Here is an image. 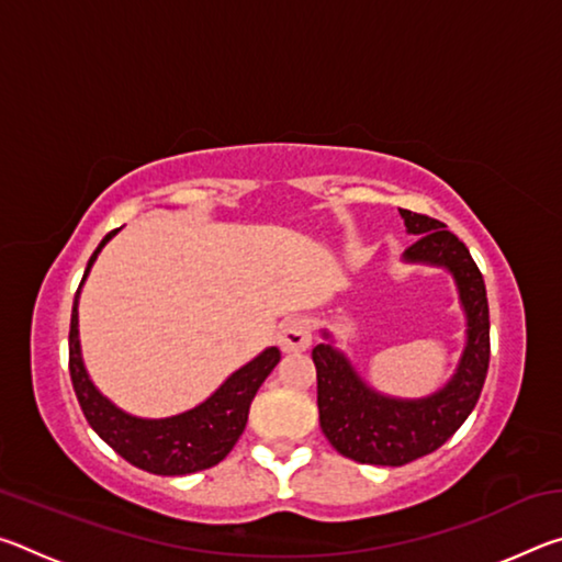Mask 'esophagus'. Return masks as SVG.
Wrapping results in <instances>:
<instances>
[{
	"label": "esophagus",
	"instance_id": "1",
	"mask_svg": "<svg viewBox=\"0 0 562 562\" xmlns=\"http://www.w3.org/2000/svg\"><path fill=\"white\" fill-rule=\"evenodd\" d=\"M278 341L284 351H304L312 341L310 319L302 315H292L280 325Z\"/></svg>",
	"mask_w": 562,
	"mask_h": 562
}]
</instances>
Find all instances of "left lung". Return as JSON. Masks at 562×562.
<instances>
[{
  "label": "left lung",
  "instance_id": "left-lung-1",
  "mask_svg": "<svg viewBox=\"0 0 562 562\" xmlns=\"http://www.w3.org/2000/svg\"><path fill=\"white\" fill-rule=\"evenodd\" d=\"M398 213L406 231L416 235L404 258L443 265L453 272L469 319V339L451 382L418 402H398L372 392L331 345L312 349L322 431L341 456L374 465L412 463L449 441L479 402L491 359L486 284L469 247L436 217L404 207Z\"/></svg>",
  "mask_w": 562,
  "mask_h": 562
}]
</instances>
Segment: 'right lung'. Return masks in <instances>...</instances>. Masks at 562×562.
Masks as SVG:
<instances>
[{"label":"right lung","mask_w":562,"mask_h":562,"mask_svg":"<svg viewBox=\"0 0 562 562\" xmlns=\"http://www.w3.org/2000/svg\"><path fill=\"white\" fill-rule=\"evenodd\" d=\"M119 231H111L103 237L101 245L93 250L91 260L83 272L81 284L87 280L93 260ZM79 290L74 294L71 310V329H69V372L76 398H79L81 412L103 441H106L121 459L156 475H186L221 463L233 451L235 441L245 431L247 414L260 384L278 367L280 349H265L258 359L227 379L217 392L201 406L190 408L186 414L170 418H136L123 414L113 406L83 369L81 349H79Z\"/></svg>","instance_id":"1"}]
</instances>
